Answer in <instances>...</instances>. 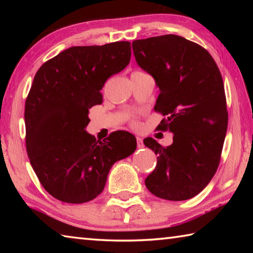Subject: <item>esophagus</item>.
<instances>
[{"label": "esophagus", "instance_id": "34e87169", "mask_svg": "<svg viewBox=\"0 0 253 253\" xmlns=\"http://www.w3.org/2000/svg\"><path fill=\"white\" fill-rule=\"evenodd\" d=\"M136 140H137V147H138V148H143V147H144V143H143V138H142V137L137 136V137H136Z\"/></svg>", "mask_w": 253, "mask_h": 253}]
</instances>
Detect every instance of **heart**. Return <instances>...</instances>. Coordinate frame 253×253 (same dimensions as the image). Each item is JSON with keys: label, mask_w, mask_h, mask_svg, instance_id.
<instances>
[{"label": "heart", "mask_w": 253, "mask_h": 253, "mask_svg": "<svg viewBox=\"0 0 253 253\" xmlns=\"http://www.w3.org/2000/svg\"><path fill=\"white\" fill-rule=\"evenodd\" d=\"M136 72H139V71H136Z\"/></svg>", "instance_id": "heart-1"}]
</instances>
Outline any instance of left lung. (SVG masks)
<instances>
[{"mask_svg": "<svg viewBox=\"0 0 253 253\" xmlns=\"http://www.w3.org/2000/svg\"><path fill=\"white\" fill-rule=\"evenodd\" d=\"M132 51L161 90L154 110L165 118L156 129L174 135L168 147L144 139L157 155L145 184L157 198L188 200L208 185L220 164L228 128L221 72L203 46L175 34L135 40Z\"/></svg>", "mask_w": 253, "mask_h": 253, "instance_id": "8db88e82", "label": "left lung"}]
</instances>
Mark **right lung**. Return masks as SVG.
I'll list each match as a JSON object with an SVG mask.
<instances>
[{
	"instance_id": "obj_1",
	"label": "right lung",
	"mask_w": 253,
	"mask_h": 253,
	"mask_svg": "<svg viewBox=\"0 0 253 253\" xmlns=\"http://www.w3.org/2000/svg\"><path fill=\"white\" fill-rule=\"evenodd\" d=\"M130 42L71 46L40 67L25 100V144L32 169L54 199L84 203L104 190L115 162L136 149L130 132L104 140L84 130L110 76L130 61Z\"/></svg>"
}]
</instances>
